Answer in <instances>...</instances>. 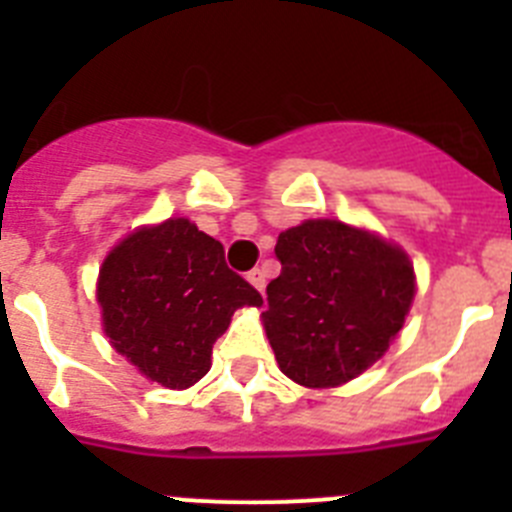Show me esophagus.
<instances>
[{
  "label": "esophagus",
  "instance_id": "esophagus-1",
  "mask_svg": "<svg viewBox=\"0 0 512 512\" xmlns=\"http://www.w3.org/2000/svg\"><path fill=\"white\" fill-rule=\"evenodd\" d=\"M248 282H251L253 287L259 289V292H264V287H266V271L264 269H251V271H248Z\"/></svg>",
  "mask_w": 512,
  "mask_h": 512
}]
</instances>
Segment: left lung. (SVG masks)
<instances>
[{"label":"left lung","instance_id":"1","mask_svg":"<svg viewBox=\"0 0 512 512\" xmlns=\"http://www.w3.org/2000/svg\"><path fill=\"white\" fill-rule=\"evenodd\" d=\"M282 274L261 312L277 364L302 387H338L384 356L415 297L408 253L341 220L279 233Z\"/></svg>","mask_w":512,"mask_h":512}]
</instances>
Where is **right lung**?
Listing matches in <instances>:
<instances>
[{
    "instance_id": "obj_1",
    "label": "right lung",
    "mask_w": 512,
    "mask_h": 512,
    "mask_svg": "<svg viewBox=\"0 0 512 512\" xmlns=\"http://www.w3.org/2000/svg\"><path fill=\"white\" fill-rule=\"evenodd\" d=\"M104 333L151 382L187 390L212 364V346L238 307L261 295L225 264L223 243L187 217L122 238L97 279Z\"/></svg>"
}]
</instances>
